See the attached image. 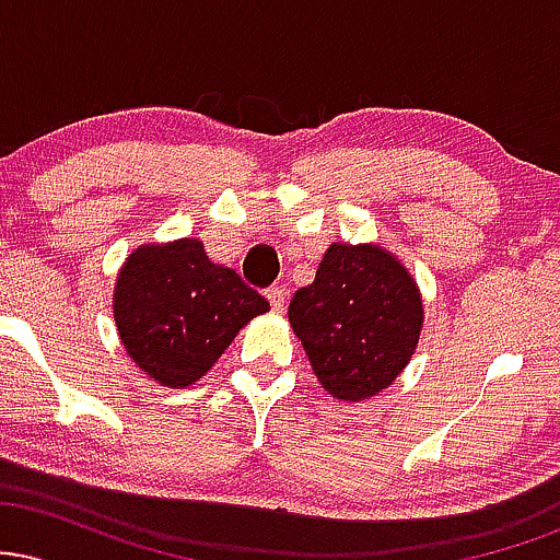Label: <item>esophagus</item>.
<instances>
[{"label": "esophagus", "mask_w": 560, "mask_h": 560, "mask_svg": "<svg viewBox=\"0 0 560 560\" xmlns=\"http://www.w3.org/2000/svg\"><path fill=\"white\" fill-rule=\"evenodd\" d=\"M266 298H268V302H271V307L276 313L284 311V300H287V289L284 287H268Z\"/></svg>", "instance_id": "esophagus-1"}]
</instances>
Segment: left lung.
<instances>
[{"mask_svg":"<svg viewBox=\"0 0 560 560\" xmlns=\"http://www.w3.org/2000/svg\"><path fill=\"white\" fill-rule=\"evenodd\" d=\"M289 324L313 374L339 400H369L395 382L419 345L421 294L376 244H331L313 284L294 292Z\"/></svg>","mask_w":560,"mask_h":560,"instance_id":"obj_1","label":"left lung"}]
</instances>
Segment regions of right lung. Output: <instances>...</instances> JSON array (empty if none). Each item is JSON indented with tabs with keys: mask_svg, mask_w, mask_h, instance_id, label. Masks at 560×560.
<instances>
[{
	"mask_svg": "<svg viewBox=\"0 0 560 560\" xmlns=\"http://www.w3.org/2000/svg\"><path fill=\"white\" fill-rule=\"evenodd\" d=\"M268 300L197 240L139 247L120 268L113 311L131 361L163 387H189Z\"/></svg>",
	"mask_w": 560,
	"mask_h": 560,
	"instance_id": "1",
	"label": "right lung"
}]
</instances>
